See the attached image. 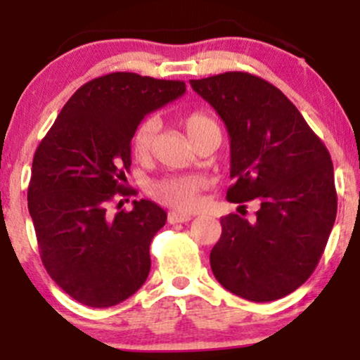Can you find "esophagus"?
<instances>
[{"mask_svg": "<svg viewBox=\"0 0 360 360\" xmlns=\"http://www.w3.org/2000/svg\"><path fill=\"white\" fill-rule=\"evenodd\" d=\"M193 218L191 213H181V212H171L169 213V223H186Z\"/></svg>", "mask_w": 360, "mask_h": 360, "instance_id": "esophagus-1", "label": "esophagus"}]
</instances>
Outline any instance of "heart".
Listing matches in <instances>:
<instances>
[{
  "instance_id": "1",
  "label": "heart",
  "mask_w": 360,
  "mask_h": 360,
  "mask_svg": "<svg viewBox=\"0 0 360 360\" xmlns=\"http://www.w3.org/2000/svg\"><path fill=\"white\" fill-rule=\"evenodd\" d=\"M159 118L147 117L135 128L131 137V150L137 159H147L154 148L157 131H159ZM184 128L189 139L196 140L205 131L218 128L217 122L205 111H193L184 118ZM205 188V179L200 176H171L155 181L150 186V194L159 203L172 206L177 210H191L200 205L201 189Z\"/></svg>"
}]
</instances>
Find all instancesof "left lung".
Returning <instances> with one entry per match:
<instances>
[{
	"label": "left lung",
	"mask_w": 360,
	"mask_h": 360,
	"mask_svg": "<svg viewBox=\"0 0 360 360\" xmlns=\"http://www.w3.org/2000/svg\"><path fill=\"white\" fill-rule=\"evenodd\" d=\"M230 135L226 200L257 198L255 220L223 217L210 254L218 283L255 303L298 289L315 271L337 217L333 164L298 108L271 82L249 72L191 79Z\"/></svg>",
	"instance_id": "1"
}]
</instances>
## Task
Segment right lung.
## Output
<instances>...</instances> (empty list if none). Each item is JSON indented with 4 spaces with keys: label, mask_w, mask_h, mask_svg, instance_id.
<instances>
[{
    "label": "right lung",
    "mask_w": 360,
    "mask_h": 360,
    "mask_svg": "<svg viewBox=\"0 0 360 360\" xmlns=\"http://www.w3.org/2000/svg\"><path fill=\"white\" fill-rule=\"evenodd\" d=\"M186 93L183 81L111 72L86 82L37 147L28 212L49 276L71 298L108 308L137 292L167 214L154 201L108 213L125 196L131 137L143 117Z\"/></svg>",
    "instance_id": "1"
}]
</instances>
